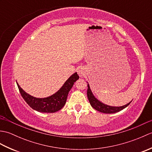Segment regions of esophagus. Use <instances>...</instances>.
<instances>
[{"instance_id":"esophagus-1","label":"esophagus","mask_w":152,"mask_h":152,"mask_svg":"<svg viewBox=\"0 0 152 152\" xmlns=\"http://www.w3.org/2000/svg\"><path fill=\"white\" fill-rule=\"evenodd\" d=\"M77 72H78V74L80 76L82 77L85 75V71L82 69V68H79Z\"/></svg>"}]
</instances>
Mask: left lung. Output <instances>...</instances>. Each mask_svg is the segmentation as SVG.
Here are the masks:
<instances>
[{
    "instance_id": "1",
    "label": "left lung",
    "mask_w": 152,
    "mask_h": 152,
    "mask_svg": "<svg viewBox=\"0 0 152 152\" xmlns=\"http://www.w3.org/2000/svg\"><path fill=\"white\" fill-rule=\"evenodd\" d=\"M88 91H87V95H88L90 104L91 105L93 108H95L96 110H97L99 112L105 113V114H114V113L121 111V110L127 107V106L131 103L129 102L124 106H120V107H114V106H110L108 105H106L99 101L98 100L93 96L91 89H90L89 84L88 85Z\"/></svg>"
}]
</instances>
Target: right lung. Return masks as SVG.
I'll list each match as a JSON object with an SVG mask.
<instances>
[{"instance_id":"1","label":"right lung","mask_w":152,"mask_h":152,"mask_svg":"<svg viewBox=\"0 0 152 152\" xmlns=\"http://www.w3.org/2000/svg\"><path fill=\"white\" fill-rule=\"evenodd\" d=\"M78 79V74L74 73L56 93L44 99L36 98L27 94L20 88L18 83L17 85L22 97L31 108L40 112L54 113L59 111L65 104L69 92L72 88L74 83Z\"/></svg>"}]
</instances>
